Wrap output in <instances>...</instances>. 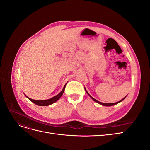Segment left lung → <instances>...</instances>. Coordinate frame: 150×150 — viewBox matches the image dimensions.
Instances as JSON below:
<instances>
[{
  "instance_id": "1",
  "label": "left lung",
  "mask_w": 150,
  "mask_h": 150,
  "mask_svg": "<svg viewBox=\"0 0 150 150\" xmlns=\"http://www.w3.org/2000/svg\"><path fill=\"white\" fill-rule=\"evenodd\" d=\"M84 89H85V88H84ZM85 90H86V92L87 93V94L89 95V96L91 98V99H93V100L94 101H95V102H96L97 103H98V104H101V105H103V106H113V105H115V104H117V103H120V102H121L122 100H124V99L126 97V96L123 98V99H122L121 100H120V101H118V102H116V103H101V102H99V101H98V100H96V99H95L94 98H93L91 96V95L88 93V91H86V89H85Z\"/></svg>"
}]
</instances>
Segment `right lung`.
<instances>
[{"mask_svg": "<svg viewBox=\"0 0 150 150\" xmlns=\"http://www.w3.org/2000/svg\"><path fill=\"white\" fill-rule=\"evenodd\" d=\"M66 85L64 86V88H63V89L61 91V93H59L57 95H56V96L52 97V98L49 99H46V100H35V99H30V98H28L27 96H25L28 98L30 101H32L33 103H34V104H35L36 105H38V106H49V105H51V104L56 102L58 100V99L62 96V94L64 93V89H65V88H66Z\"/></svg>", "mask_w": 150, "mask_h": 150, "instance_id": "right-lung-1", "label": "right lung"}]
</instances>
